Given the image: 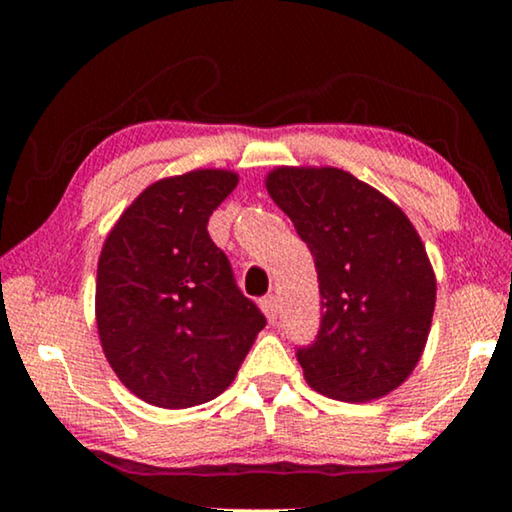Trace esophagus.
<instances>
[{"mask_svg":"<svg viewBox=\"0 0 512 512\" xmlns=\"http://www.w3.org/2000/svg\"><path fill=\"white\" fill-rule=\"evenodd\" d=\"M261 310H263L265 317H268L270 324H275V321H277V314H279L277 298H275V296H268V298H263V300H261Z\"/></svg>","mask_w":512,"mask_h":512,"instance_id":"esophagus-1","label":"esophagus"}]
</instances>
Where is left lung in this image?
I'll return each instance as SVG.
<instances>
[{
    "instance_id": "left-lung-1",
    "label": "left lung",
    "mask_w": 512,
    "mask_h": 512,
    "mask_svg": "<svg viewBox=\"0 0 512 512\" xmlns=\"http://www.w3.org/2000/svg\"><path fill=\"white\" fill-rule=\"evenodd\" d=\"M265 188L319 277V335L296 354L307 384L345 403L387 396L431 331L436 275L422 237L396 202L338 167H275Z\"/></svg>"
}]
</instances>
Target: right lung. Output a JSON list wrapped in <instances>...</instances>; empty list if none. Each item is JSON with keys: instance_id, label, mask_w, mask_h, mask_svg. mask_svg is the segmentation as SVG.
<instances>
[{"instance_id": "add662e5", "label": "right lung", "mask_w": 512, "mask_h": 512, "mask_svg": "<svg viewBox=\"0 0 512 512\" xmlns=\"http://www.w3.org/2000/svg\"><path fill=\"white\" fill-rule=\"evenodd\" d=\"M237 181L230 170L160 179L104 240L95 286L104 356L156 408H193L223 394L265 326L207 233Z\"/></svg>"}]
</instances>
